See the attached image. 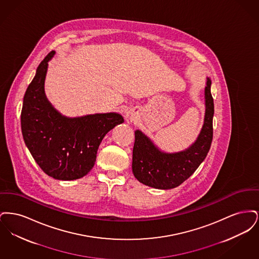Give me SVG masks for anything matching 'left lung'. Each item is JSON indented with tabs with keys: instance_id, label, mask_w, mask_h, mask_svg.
Returning a JSON list of instances; mask_svg holds the SVG:
<instances>
[{
	"instance_id": "1",
	"label": "left lung",
	"mask_w": 259,
	"mask_h": 259,
	"mask_svg": "<svg viewBox=\"0 0 259 259\" xmlns=\"http://www.w3.org/2000/svg\"><path fill=\"white\" fill-rule=\"evenodd\" d=\"M211 80L207 77L205 87L204 123L195 142L177 152H167L141 130L135 131L132 171L143 185L157 189H172L182 185L206 158L212 140L213 100Z\"/></svg>"
}]
</instances>
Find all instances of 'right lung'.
Masks as SVG:
<instances>
[{
  "label": "right lung",
  "mask_w": 259,
  "mask_h": 259,
  "mask_svg": "<svg viewBox=\"0 0 259 259\" xmlns=\"http://www.w3.org/2000/svg\"><path fill=\"white\" fill-rule=\"evenodd\" d=\"M51 51L40 62L36 75L26 90L21 111L25 145L40 169L59 181H74L93 168L99 146L116 125L123 123L117 112L68 117L47 98L45 81Z\"/></svg>",
  "instance_id": "right-lung-1"
}]
</instances>
